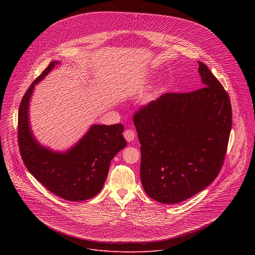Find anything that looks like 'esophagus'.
Instances as JSON below:
<instances>
[{"label":"esophagus","instance_id":"obj_1","mask_svg":"<svg viewBox=\"0 0 255 255\" xmlns=\"http://www.w3.org/2000/svg\"><path fill=\"white\" fill-rule=\"evenodd\" d=\"M123 135H124L125 139L128 142H131V141H133V138H134V132H133V130H131V129H128V130H126L124 132Z\"/></svg>","mask_w":255,"mask_h":255}]
</instances>
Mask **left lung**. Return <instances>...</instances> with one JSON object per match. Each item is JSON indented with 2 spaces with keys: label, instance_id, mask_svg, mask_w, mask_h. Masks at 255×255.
<instances>
[{
  "label": "left lung",
  "instance_id": "left-lung-1",
  "mask_svg": "<svg viewBox=\"0 0 255 255\" xmlns=\"http://www.w3.org/2000/svg\"><path fill=\"white\" fill-rule=\"evenodd\" d=\"M199 63L201 89L167 93L133 116L140 142V179L146 194L173 205L202 191L220 173L232 113L230 97Z\"/></svg>",
  "mask_w": 255,
  "mask_h": 255
}]
</instances>
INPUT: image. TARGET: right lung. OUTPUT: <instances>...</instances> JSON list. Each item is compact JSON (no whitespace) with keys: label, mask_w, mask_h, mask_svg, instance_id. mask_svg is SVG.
Instances as JSON below:
<instances>
[{"label":"right lung","mask_w":255,"mask_h":255,"mask_svg":"<svg viewBox=\"0 0 255 255\" xmlns=\"http://www.w3.org/2000/svg\"><path fill=\"white\" fill-rule=\"evenodd\" d=\"M59 64L52 61L25 92L18 114V140L24 165L48 190L70 202L85 201L102 189L113 158L127 145L122 124H94L65 152L40 144L31 131L29 102L35 86Z\"/></svg>","instance_id":"add662e5"}]
</instances>
